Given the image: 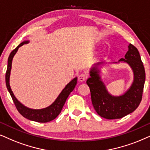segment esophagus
Segmentation results:
<instances>
[{"label": "esophagus", "mask_w": 150, "mask_h": 150, "mask_svg": "<svg viewBox=\"0 0 150 150\" xmlns=\"http://www.w3.org/2000/svg\"><path fill=\"white\" fill-rule=\"evenodd\" d=\"M87 77H88V74L86 73H82L79 74L78 76V79L79 81H84L87 79Z\"/></svg>", "instance_id": "obj_1"}]
</instances>
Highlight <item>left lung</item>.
I'll use <instances>...</instances> for the list:
<instances>
[{"instance_id":"obj_1","label":"left lung","mask_w":150,"mask_h":150,"mask_svg":"<svg viewBox=\"0 0 150 150\" xmlns=\"http://www.w3.org/2000/svg\"><path fill=\"white\" fill-rule=\"evenodd\" d=\"M125 59H120L119 62L129 64L133 70L134 79L130 88L125 93L119 97L111 96L105 86L100 80L97 68H92L90 71L91 77L86 84L90 88L93 106L98 114L106 119H117L129 114L137 109L141 103L144 84L145 71L138 49L134 45H129V50Z\"/></svg>"}]
</instances>
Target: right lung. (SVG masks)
<instances>
[{"instance_id": "add662e5", "label": "right lung", "mask_w": 150, "mask_h": 150, "mask_svg": "<svg viewBox=\"0 0 150 150\" xmlns=\"http://www.w3.org/2000/svg\"><path fill=\"white\" fill-rule=\"evenodd\" d=\"M28 41H24L20 43L14 50L12 51V52L9 54L8 58V62H7V69L6 71V74H5V82H6L7 88L9 92L11 97H12L13 102H14L16 108L18 110V111L25 118L28 119V120L35 121V122H50V121L54 120L57 117V115L61 113V111L63 108L64 104L66 101L70 93L73 91L74 88L77 84V78L75 77L73 80L70 81V82L66 85L65 88H64L61 93L59 95V96L57 98L55 101H54L50 106L48 107L45 108L43 109H28V108L25 107L22 104H21L17 100V99L15 98L14 93H13L12 89L9 86V75H10V71L11 68H12V59L14 57V54L18 50L19 47L22 46L23 45L28 43Z\"/></svg>"}]
</instances>
